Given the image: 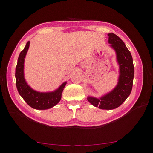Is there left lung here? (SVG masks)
I'll return each mask as SVG.
<instances>
[{"label":"left lung","instance_id":"obj_1","mask_svg":"<svg viewBox=\"0 0 153 153\" xmlns=\"http://www.w3.org/2000/svg\"><path fill=\"white\" fill-rule=\"evenodd\" d=\"M108 43L116 52L119 65L118 82L111 92L99 99L94 97H88L87 99L95 107L101 109L111 110L120 106L130 96L133 86L134 67L131 53L121 39L114 33H108Z\"/></svg>","mask_w":153,"mask_h":153}]
</instances>
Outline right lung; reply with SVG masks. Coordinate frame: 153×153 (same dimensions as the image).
<instances>
[{"label": "right lung", "instance_id": "right-lung-1", "mask_svg": "<svg viewBox=\"0 0 153 153\" xmlns=\"http://www.w3.org/2000/svg\"><path fill=\"white\" fill-rule=\"evenodd\" d=\"M30 42L28 41L21 52L18 59L16 68V83L18 92L25 102L30 107L38 110L48 109L55 106L59 102L62 98V91L67 82H65L59 88L51 92H39L33 90L27 84L24 78V61L27 52Z\"/></svg>", "mask_w": 153, "mask_h": 153}]
</instances>
